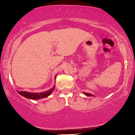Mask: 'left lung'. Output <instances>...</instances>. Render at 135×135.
I'll use <instances>...</instances> for the list:
<instances>
[{
  "label": "left lung",
  "mask_w": 135,
  "mask_h": 135,
  "mask_svg": "<svg viewBox=\"0 0 135 135\" xmlns=\"http://www.w3.org/2000/svg\"><path fill=\"white\" fill-rule=\"evenodd\" d=\"M84 94L86 96H88V97H93V95L91 93H84Z\"/></svg>",
  "instance_id": "left-lung-1"
}]
</instances>
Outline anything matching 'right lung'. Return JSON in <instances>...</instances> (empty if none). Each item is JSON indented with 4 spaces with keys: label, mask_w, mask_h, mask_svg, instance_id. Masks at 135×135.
Wrapping results in <instances>:
<instances>
[{
    "label": "right lung",
    "mask_w": 135,
    "mask_h": 135,
    "mask_svg": "<svg viewBox=\"0 0 135 135\" xmlns=\"http://www.w3.org/2000/svg\"><path fill=\"white\" fill-rule=\"evenodd\" d=\"M56 78V77H55ZM55 87L51 88L50 90H49V91L42 92V93H29V92L26 91H18V93L20 95L23 96L25 98L29 99H38L40 98H43L47 97L48 96H49L50 94L52 93V91L54 90Z\"/></svg>",
    "instance_id": "add662e5"
}]
</instances>
